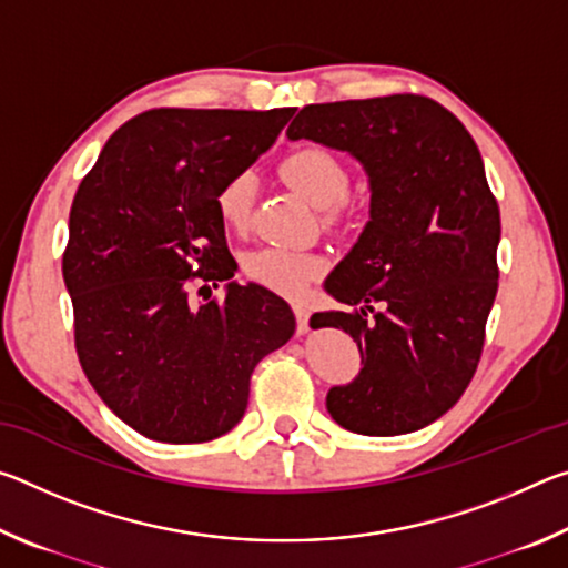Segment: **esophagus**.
Wrapping results in <instances>:
<instances>
[{"instance_id":"1","label":"esophagus","mask_w":568,"mask_h":568,"mask_svg":"<svg viewBox=\"0 0 568 568\" xmlns=\"http://www.w3.org/2000/svg\"><path fill=\"white\" fill-rule=\"evenodd\" d=\"M293 313H295V323H297V333H307V321H311V313H307L305 305H293Z\"/></svg>"}]
</instances>
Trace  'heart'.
I'll return each mask as SVG.
<instances>
[{
	"mask_svg": "<svg viewBox=\"0 0 568 568\" xmlns=\"http://www.w3.org/2000/svg\"><path fill=\"white\" fill-rule=\"evenodd\" d=\"M281 175L321 207L323 223L338 227L348 215L351 170L323 145H297L281 160ZM215 213L227 230L245 233L253 220L255 178L235 172L215 192ZM325 273V261L315 253L287 247H257L243 257V275L250 283L281 295H301L307 285Z\"/></svg>",
	"mask_w": 568,
	"mask_h": 568,
	"instance_id": "heart-1",
	"label": "heart"
}]
</instances>
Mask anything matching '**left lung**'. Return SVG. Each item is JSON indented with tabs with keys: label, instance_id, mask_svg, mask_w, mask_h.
Here are the masks:
<instances>
[{
	"label": "left lung",
	"instance_id": "1",
	"mask_svg": "<svg viewBox=\"0 0 568 568\" xmlns=\"http://www.w3.org/2000/svg\"><path fill=\"white\" fill-rule=\"evenodd\" d=\"M287 138L351 152L371 178L368 225L325 281L353 311L313 315L363 355L325 406L361 436L428 426L474 378L498 291L501 215L476 142L423 94L307 104Z\"/></svg>",
	"mask_w": 568,
	"mask_h": 568
}]
</instances>
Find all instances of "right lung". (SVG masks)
Listing matches in <instances>:
<instances>
[{"label":"right lung","mask_w":568,"mask_h":568,"mask_svg":"<svg viewBox=\"0 0 568 568\" xmlns=\"http://www.w3.org/2000/svg\"><path fill=\"white\" fill-rule=\"evenodd\" d=\"M281 110L158 108L124 122L82 178L62 255L74 348L114 416L162 444H205L237 426L250 376L293 338L291 305L230 283L235 261L215 192L293 118Z\"/></svg>","instance_id":"obj_1"}]
</instances>
